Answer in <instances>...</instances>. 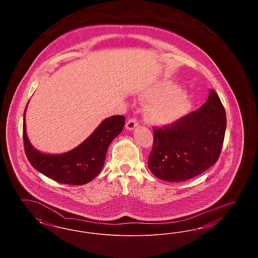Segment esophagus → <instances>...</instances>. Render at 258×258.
<instances>
[{
  "label": "esophagus",
  "instance_id": "34e87169",
  "mask_svg": "<svg viewBox=\"0 0 258 258\" xmlns=\"http://www.w3.org/2000/svg\"><path fill=\"white\" fill-rule=\"evenodd\" d=\"M138 125V122H137V120L135 119V118H131V119H128V121L126 122L125 123V127L127 128V130H130V131H132V130H135V127Z\"/></svg>",
  "mask_w": 258,
  "mask_h": 258
}]
</instances>
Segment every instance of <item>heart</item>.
Listing matches in <instances>:
<instances>
[{
    "label": "heart",
    "instance_id": "heart-1",
    "mask_svg": "<svg viewBox=\"0 0 258 258\" xmlns=\"http://www.w3.org/2000/svg\"><path fill=\"white\" fill-rule=\"evenodd\" d=\"M142 98L161 99L153 102L147 110V118L152 123L168 124L183 117L190 109V101L184 92L172 84L161 83L143 92Z\"/></svg>",
    "mask_w": 258,
    "mask_h": 258
}]
</instances>
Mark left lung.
<instances>
[{
  "mask_svg": "<svg viewBox=\"0 0 258 258\" xmlns=\"http://www.w3.org/2000/svg\"><path fill=\"white\" fill-rule=\"evenodd\" d=\"M226 128L225 110L211 90L207 101L171 124L154 127L148 165L158 178L183 182L210 168L221 155Z\"/></svg>",
  "mask_w": 258,
  "mask_h": 258,
  "instance_id": "obj_1",
  "label": "left lung"
}]
</instances>
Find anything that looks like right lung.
Listing matches in <instances>:
<instances>
[{
    "mask_svg": "<svg viewBox=\"0 0 258 258\" xmlns=\"http://www.w3.org/2000/svg\"><path fill=\"white\" fill-rule=\"evenodd\" d=\"M26 108L23 142L27 159L37 171L61 184L79 185L96 178L103 167L106 152L112 140L121 134L125 122V118L121 115L109 117L74 150L60 155H49L40 153L30 143L26 134Z\"/></svg>",
    "mask_w": 258,
    "mask_h": 258,
    "instance_id": "add662e5",
    "label": "right lung"
}]
</instances>
